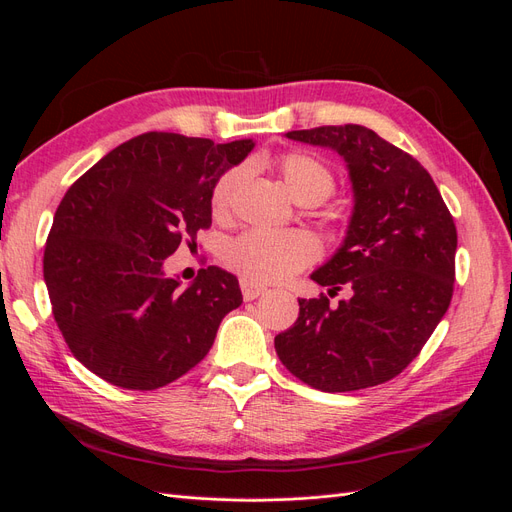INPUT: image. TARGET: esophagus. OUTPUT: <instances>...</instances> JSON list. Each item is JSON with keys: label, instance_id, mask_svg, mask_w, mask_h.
<instances>
[{"label": "esophagus", "instance_id": "esophagus-1", "mask_svg": "<svg viewBox=\"0 0 512 512\" xmlns=\"http://www.w3.org/2000/svg\"><path fill=\"white\" fill-rule=\"evenodd\" d=\"M241 292H243V299L245 301H254V299L260 297V294H265L267 288L252 282V280H245V277H241Z\"/></svg>", "mask_w": 512, "mask_h": 512}]
</instances>
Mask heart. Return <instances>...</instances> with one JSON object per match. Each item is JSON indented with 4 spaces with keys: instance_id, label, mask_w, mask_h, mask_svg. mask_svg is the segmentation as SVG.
Wrapping results in <instances>:
<instances>
[{
    "instance_id": "obj_1",
    "label": "heart",
    "mask_w": 512,
    "mask_h": 512,
    "mask_svg": "<svg viewBox=\"0 0 512 512\" xmlns=\"http://www.w3.org/2000/svg\"><path fill=\"white\" fill-rule=\"evenodd\" d=\"M284 188L299 205H320L335 190L329 166L303 151H290L273 162ZM243 179L241 168H230L215 181L211 192V211L215 218H226L232 198ZM318 256L316 241L297 230H247L232 239L226 250V265L256 284L282 282L286 277L312 265Z\"/></svg>"
}]
</instances>
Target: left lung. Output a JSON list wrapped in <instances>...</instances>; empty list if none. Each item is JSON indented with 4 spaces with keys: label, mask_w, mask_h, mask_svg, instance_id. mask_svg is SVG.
<instances>
[{
    "label": "left lung",
    "mask_w": 512,
    "mask_h": 512,
    "mask_svg": "<svg viewBox=\"0 0 512 512\" xmlns=\"http://www.w3.org/2000/svg\"><path fill=\"white\" fill-rule=\"evenodd\" d=\"M292 141L344 158L354 207L339 250L312 273L329 294L299 299V318L275 337L292 376L324 393L369 389L401 374L453 297L457 228L431 175L410 153L356 123L292 130Z\"/></svg>",
    "instance_id": "obj_1"
}]
</instances>
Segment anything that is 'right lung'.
<instances>
[{"label": "right lung", "instance_id": "1", "mask_svg": "<svg viewBox=\"0 0 512 512\" xmlns=\"http://www.w3.org/2000/svg\"><path fill=\"white\" fill-rule=\"evenodd\" d=\"M254 141L147 132L108 151L55 211L44 282L70 352L102 380L153 391L205 359L243 303L237 277L200 269L181 288L164 262L211 226L213 185Z\"/></svg>", "mask_w": 512, "mask_h": 512}]
</instances>
